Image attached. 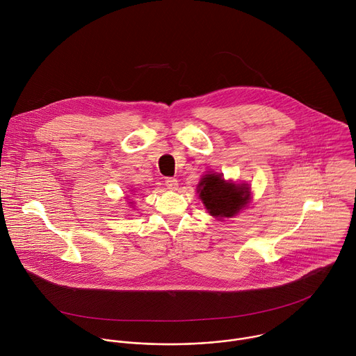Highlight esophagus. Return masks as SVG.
Returning a JSON list of instances; mask_svg holds the SVG:
<instances>
[{
  "mask_svg": "<svg viewBox=\"0 0 356 356\" xmlns=\"http://www.w3.org/2000/svg\"><path fill=\"white\" fill-rule=\"evenodd\" d=\"M165 184H166V187H168L169 190H177V187H179L177 180L173 179V177H168V179L165 180Z\"/></svg>",
  "mask_w": 356,
  "mask_h": 356,
  "instance_id": "34e87169",
  "label": "esophagus"
}]
</instances>
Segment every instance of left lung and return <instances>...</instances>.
I'll use <instances>...</instances> for the list:
<instances>
[{
  "label": "left lung",
  "mask_w": 356,
  "mask_h": 356,
  "mask_svg": "<svg viewBox=\"0 0 356 356\" xmlns=\"http://www.w3.org/2000/svg\"><path fill=\"white\" fill-rule=\"evenodd\" d=\"M197 193L206 206L210 216L221 218H232L250 200L248 184H235L227 181L218 173L202 176L197 186Z\"/></svg>",
  "instance_id": "left-lung-1"
}]
</instances>
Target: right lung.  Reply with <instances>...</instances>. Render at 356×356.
Listing matches in <instances>:
<instances>
[{
	"label": "right lung",
	"mask_w": 356,
	"mask_h": 356,
	"mask_svg": "<svg viewBox=\"0 0 356 356\" xmlns=\"http://www.w3.org/2000/svg\"><path fill=\"white\" fill-rule=\"evenodd\" d=\"M129 204H132V202H129Z\"/></svg>",
	"instance_id": "add662e5"
}]
</instances>
